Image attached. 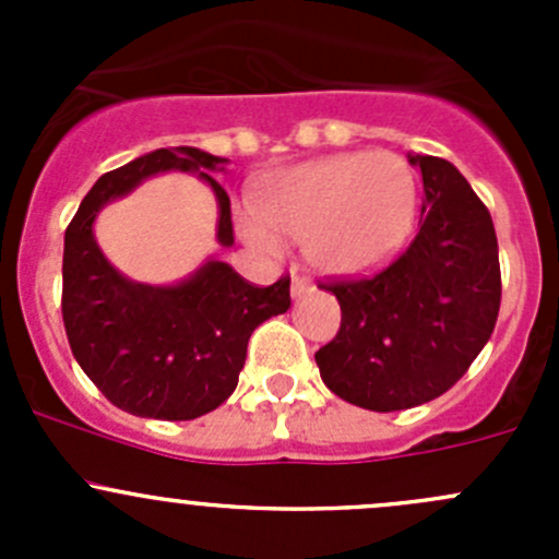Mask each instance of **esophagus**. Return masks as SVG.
<instances>
[{
	"instance_id": "34e87169",
	"label": "esophagus",
	"mask_w": 559,
	"mask_h": 559,
	"mask_svg": "<svg viewBox=\"0 0 559 559\" xmlns=\"http://www.w3.org/2000/svg\"><path fill=\"white\" fill-rule=\"evenodd\" d=\"M313 292V284L311 281L306 278V275H297V273H292V297H306V295H311Z\"/></svg>"
}]
</instances>
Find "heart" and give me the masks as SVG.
Segmentation results:
<instances>
[{"label": "heart", "mask_w": 559, "mask_h": 559, "mask_svg": "<svg viewBox=\"0 0 559 559\" xmlns=\"http://www.w3.org/2000/svg\"><path fill=\"white\" fill-rule=\"evenodd\" d=\"M419 186L408 162L389 151H354L289 167L267 180L257 207L235 213L246 243L281 253L302 240L313 267L357 275L389 262L416 222Z\"/></svg>", "instance_id": "1"}]
</instances>
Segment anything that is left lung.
I'll use <instances>...</instances> for the list:
<instances>
[{
  "mask_svg": "<svg viewBox=\"0 0 559 559\" xmlns=\"http://www.w3.org/2000/svg\"><path fill=\"white\" fill-rule=\"evenodd\" d=\"M421 170L419 233L373 278L321 286L341 330L316 352L321 381L359 408L403 411L441 397L487 346L500 311L492 216L447 159L408 154Z\"/></svg>",
  "mask_w": 559,
  "mask_h": 559,
  "instance_id": "1",
  "label": "left lung"
}]
</instances>
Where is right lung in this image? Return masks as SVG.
Segmentation results:
<instances>
[{"label": "right lung", "instance_id": "1", "mask_svg": "<svg viewBox=\"0 0 559 559\" xmlns=\"http://www.w3.org/2000/svg\"><path fill=\"white\" fill-rule=\"evenodd\" d=\"M227 162L191 145L138 156L92 186L64 233L61 316L70 348L83 373L127 414L186 421L218 408L238 386L251 332L292 306L289 278L259 289L216 257L175 284H140L112 267L94 238L107 202L151 175L191 173L211 186L216 240L229 248V197L211 175L224 173Z\"/></svg>", "mask_w": 559, "mask_h": 559}]
</instances>
